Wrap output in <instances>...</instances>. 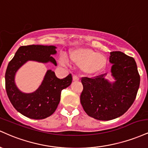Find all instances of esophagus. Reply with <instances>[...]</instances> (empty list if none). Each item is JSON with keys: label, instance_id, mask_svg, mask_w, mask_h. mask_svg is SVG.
<instances>
[{"label": "esophagus", "instance_id": "esophagus-1", "mask_svg": "<svg viewBox=\"0 0 148 148\" xmlns=\"http://www.w3.org/2000/svg\"><path fill=\"white\" fill-rule=\"evenodd\" d=\"M72 79H73V81H79V76H76V75H74V76H73Z\"/></svg>", "mask_w": 148, "mask_h": 148}]
</instances>
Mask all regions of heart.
<instances>
[{"label":"heart","instance_id":"b5f03b06","mask_svg":"<svg viewBox=\"0 0 148 148\" xmlns=\"http://www.w3.org/2000/svg\"><path fill=\"white\" fill-rule=\"evenodd\" d=\"M69 58L74 64L81 67L83 72L88 75H97L103 72L107 67L105 56L88 47H77L69 51ZM59 63L62 66L68 65L66 58H61Z\"/></svg>","mask_w":148,"mask_h":148}]
</instances>
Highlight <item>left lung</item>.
<instances>
[{"label":"left lung","mask_w":148,"mask_h":148,"mask_svg":"<svg viewBox=\"0 0 148 148\" xmlns=\"http://www.w3.org/2000/svg\"><path fill=\"white\" fill-rule=\"evenodd\" d=\"M111 75L115 81L105 79L106 74L90 79L83 77L81 103L89 116L110 120L123 115L136 99L140 85L135 60L121 51L111 52Z\"/></svg>","instance_id":"8db88e82"}]
</instances>
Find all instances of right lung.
<instances>
[{
	"label": "right lung",
	"mask_w": 148,
	"mask_h": 148,
	"mask_svg": "<svg viewBox=\"0 0 148 148\" xmlns=\"http://www.w3.org/2000/svg\"><path fill=\"white\" fill-rule=\"evenodd\" d=\"M56 49L55 46H22L8 64L5 77L7 95L15 109L25 117L41 120L51 115L60 102L61 91L72 84L71 74L60 79L56 77L55 72L49 69L42 84L33 92H22L15 84L16 72L28 60L42 63L51 62L57 66L56 61L51 56L56 53Z\"/></svg>",
	"instance_id": "1"
}]
</instances>
